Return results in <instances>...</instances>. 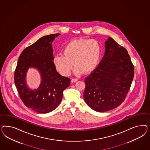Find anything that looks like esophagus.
<instances>
[{
  "label": "esophagus",
  "mask_w": 150,
  "mask_h": 150,
  "mask_svg": "<svg viewBox=\"0 0 150 150\" xmlns=\"http://www.w3.org/2000/svg\"><path fill=\"white\" fill-rule=\"evenodd\" d=\"M77 81V79H71V82H76Z\"/></svg>",
  "instance_id": "obj_1"
}]
</instances>
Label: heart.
Listing matches in <instances>:
<instances>
[{
	"mask_svg": "<svg viewBox=\"0 0 150 150\" xmlns=\"http://www.w3.org/2000/svg\"><path fill=\"white\" fill-rule=\"evenodd\" d=\"M101 52L100 43L95 40H75L64 47L63 53L55 56L54 64L57 70L64 76L70 74L73 64L75 74L81 75L84 72L91 73L96 68Z\"/></svg>",
	"mask_w": 150,
	"mask_h": 150,
	"instance_id": "obj_1",
	"label": "heart"
}]
</instances>
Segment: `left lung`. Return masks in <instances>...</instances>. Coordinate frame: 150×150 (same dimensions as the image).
Wrapping results in <instances>:
<instances>
[{"mask_svg": "<svg viewBox=\"0 0 150 150\" xmlns=\"http://www.w3.org/2000/svg\"><path fill=\"white\" fill-rule=\"evenodd\" d=\"M105 54L96 68L85 79L83 98L97 112H106L121 105L134 76V67L127 50L109 37Z\"/></svg>", "mask_w": 150, "mask_h": 150, "instance_id": "8db88e82", "label": "left lung"}]
</instances>
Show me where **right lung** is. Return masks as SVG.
Here are the masks:
<instances>
[{
	"mask_svg": "<svg viewBox=\"0 0 150 150\" xmlns=\"http://www.w3.org/2000/svg\"><path fill=\"white\" fill-rule=\"evenodd\" d=\"M59 35L42 37L26 47L18 58L14 73V82L23 104L40 113L54 110L62 101L64 90L70 84V79L60 75L53 62L52 43ZM30 67L38 68L42 76L41 85L35 91H30L25 82Z\"/></svg>",
	"mask_w": 150,
	"mask_h": 150,
	"instance_id": "add662e5",
	"label": "right lung"
}]
</instances>
